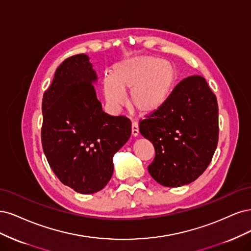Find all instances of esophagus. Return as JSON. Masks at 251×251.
Wrapping results in <instances>:
<instances>
[{
	"label": "esophagus",
	"mask_w": 251,
	"mask_h": 251,
	"mask_svg": "<svg viewBox=\"0 0 251 251\" xmlns=\"http://www.w3.org/2000/svg\"><path fill=\"white\" fill-rule=\"evenodd\" d=\"M139 125H137V123L136 122H132V124H131V133H132V135L133 136H137L139 135Z\"/></svg>",
	"instance_id": "1"
}]
</instances>
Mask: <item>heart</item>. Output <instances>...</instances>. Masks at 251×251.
<instances>
[{
    "label": "heart",
    "mask_w": 251,
    "mask_h": 251,
    "mask_svg": "<svg viewBox=\"0 0 251 251\" xmlns=\"http://www.w3.org/2000/svg\"><path fill=\"white\" fill-rule=\"evenodd\" d=\"M177 82L172 63L158 57L143 56L121 61L111 69V76L103 78L105 100L112 108L125 103L124 90H131L129 102L143 114H152L171 96Z\"/></svg>",
    "instance_id": "b5f03b06"
}]
</instances>
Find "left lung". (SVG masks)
<instances>
[{
  "label": "left lung",
  "mask_w": 251,
  "mask_h": 251,
  "mask_svg": "<svg viewBox=\"0 0 251 251\" xmlns=\"http://www.w3.org/2000/svg\"><path fill=\"white\" fill-rule=\"evenodd\" d=\"M140 121V132L155 149L152 178L177 188L196 180L213 158L219 137L218 103L205 79L185 78L163 107Z\"/></svg>",
  "instance_id": "obj_1"
}]
</instances>
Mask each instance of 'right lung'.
Returning a JSON list of instances; mask_svg holds the SVG:
<instances>
[{
  "label": "right lung",
  "instance_id": "1",
  "mask_svg": "<svg viewBox=\"0 0 251 251\" xmlns=\"http://www.w3.org/2000/svg\"><path fill=\"white\" fill-rule=\"evenodd\" d=\"M90 58L63 60L43 97L42 144L54 174L81 194L102 190L114 173L112 157L129 140L131 122L109 116L97 99Z\"/></svg>",
  "mask_w": 251,
  "mask_h": 251
}]
</instances>
